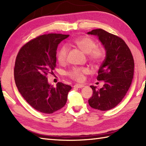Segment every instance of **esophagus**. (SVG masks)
<instances>
[{
  "mask_svg": "<svg viewBox=\"0 0 146 146\" xmlns=\"http://www.w3.org/2000/svg\"><path fill=\"white\" fill-rule=\"evenodd\" d=\"M85 85H82V84H76L74 85V87L77 88H82L83 87H84Z\"/></svg>",
  "mask_w": 146,
  "mask_h": 146,
  "instance_id": "obj_1",
  "label": "esophagus"
}]
</instances>
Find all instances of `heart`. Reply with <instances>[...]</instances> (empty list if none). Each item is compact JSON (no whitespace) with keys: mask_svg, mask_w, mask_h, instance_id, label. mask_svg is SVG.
<instances>
[{"mask_svg":"<svg viewBox=\"0 0 146 146\" xmlns=\"http://www.w3.org/2000/svg\"><path fill=\"white\" fill-rule=\"evenodd\" d=\"M72 43L84 53L87 54L89 61L94 64H98L105 56L104 49L97 47V43L88 36H79L72 41ZM68 49L66 46H62L57 53L59 64H64L67 61ZM89 73L86 68L73 67L67 72V75L74 80L82 82L84 80V75Z\"/></svg>","mask_w":146,"mask_h":146,"instance_id":"heart-1","label":"heart"}]
</instances>
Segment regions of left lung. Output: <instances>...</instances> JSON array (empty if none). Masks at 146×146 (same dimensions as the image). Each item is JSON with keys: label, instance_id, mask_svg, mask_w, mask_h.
Here are the masks:
<instances>
[{"label": "left lung", "instance_id": "1", "mask_svg": "<svg viewBox=\"0 0 146 146\" xmlns=\"http://www.w3.org/2000/svg\"><path fill=\"white\" fill-rule=\"evenodd\" d=\"M88 35L97 36L106 51V56L98 70L97 80L105 84L100 89L90 86L92 97L88 100L92 108L102 111L116 107L124 98L134 76V61L132 52L123 40L102 29Z\"/></svg>", "mask_w": 146, "mask_h": 146}]
</instances>
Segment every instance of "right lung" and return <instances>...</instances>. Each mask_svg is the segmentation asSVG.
<instances>
[{"instance_id": "obj_1", "label": "right lung", "mask_w": 146, "mask_h": 146, "mask_svg": "<svg viewBox=\"0 0 146 146\" xmlns=\"http://www.w3.org/2000/svg\"><path fill=\"white\" fill-rule=\"evenodd\" d=\"M69 35L48 34L38 36L22 47L15 59V85L20 94L35 109L52 113L66 103L71 86L58 82L56 87L48 82L56 63L58 46Z\"/></svg>"}]
</instances>
